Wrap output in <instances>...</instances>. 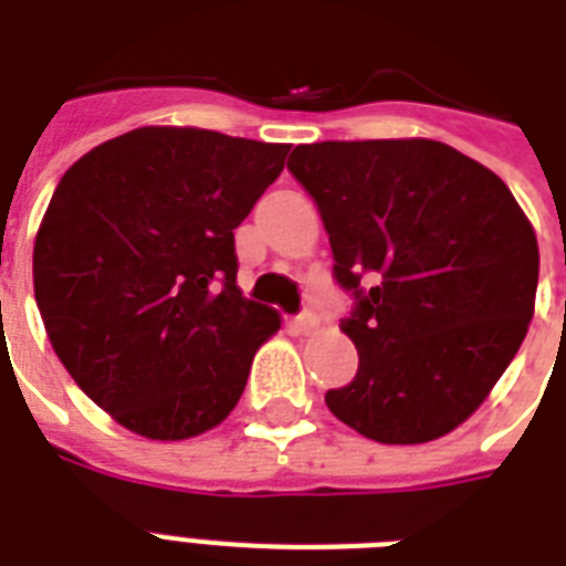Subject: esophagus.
Segmentation results:
<instances>
[{"label":"esophagus","mask_w":566,"mask_h":566,"mask_svg":"<svg viewBox=\"0 0 566 566\" xmlns=\"http://www.w3.org/2000/svg\"><path fill=\"white\" fill-rule=\"evenodd\" d=\"M319 317H317V311L314 308H302L296 317H293V326L300 328V332H311V328L317 326Z\"/></svg>","instance_id":"esophagus-1"}]
</instances>
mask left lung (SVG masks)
<instances>
[{
    "label": "left lung",
    "instance_id": "left-lung-1",
    "mask_svg": "<svg viewBox=\"0 0 566 566\" xmlns=\"http://www.w3.org/2000/svg\"><path fill=\"white\" fill-rule=\"evenodd\" d=\"M287 170L326 226L358 373L328 411L378 443H426L484 402L528 332L537 238L509 185L438 140H323Z\"/></svg>",
    "mask_w": 566,
    "mask_h": 566
}]
</instances>
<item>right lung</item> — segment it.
Here are the masks:
<instances>
[{
    "label": "right lung",
    "mask_w": 566,
    "mask_h": 566,
    "mask_svg": "<svg viewBox=\"0 0 566 566\" xmlns=\"http://www.w3.org/2000/svg\"><path fill=\"white\" fill-rule=\"evenodd\" d=\"M287 149L146 126L57 181L34 240V300L66 373L128 431L196 438L238 405L282 323L240 293L234 229Z\"/></svg>",
    "instance_id": "add662e5"
}]
</instances>
